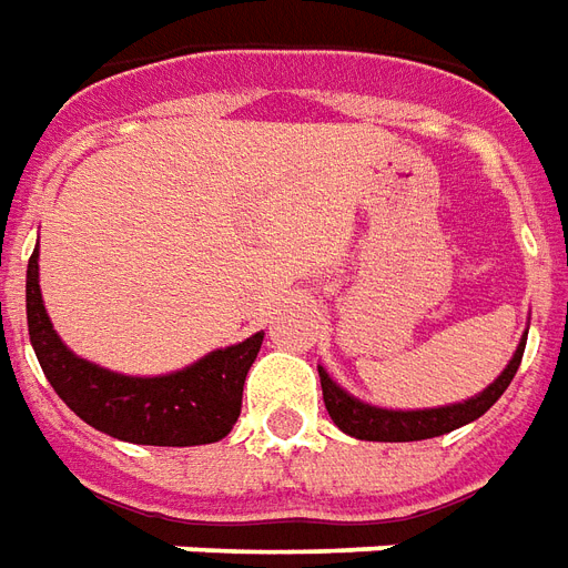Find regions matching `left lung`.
I'll list each match as a JSON object with an SVG mask.
<instances>
[{
    "label": "left lung",
    "instance_id": "1",
    "mask_svg": "<svg viewBox=\"0 0 568 568\" xmlns=\"http://www.w3.org/2000/svg\"><path fill=\"white\" fill-rule=\"evenodd\" d=\"M524 346H527V334L520 337L508 367L476 397H469L464 403H452V406H439V409H409V413L379 409V406L361 403L358 397L346 394L337 382L327 376L325 369L318 367L325 409L343 434L355 436V439H367V443H415V439H434V436L452 434L457 427L481 418L503 397L508 382L515 379V373H518Z\"/></svg>",
    "mask_w": 568,
    "mask_h": 568
}]
</instances>
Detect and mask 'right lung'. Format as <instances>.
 <instances>
[{
	"mask_svg": "<svg viewBox=\"0 0 568 568\" xmlns=\"http://www.w3.org/2000/svg\"><path fill=\"white\" fill-rule=\"evenodd\" d=\"M29 339L44 376L71 413L102 434L134 445H207L241 418L243 382L264 334L216 348L168 376H123L78 358L50 325L38 288V246L27 267Z\"/></svg>",
	"mask_w": 568,
	"mask_h": 568,
	"instance_id": "obj_1",
	"label": "right lung"
}]
</instances>
